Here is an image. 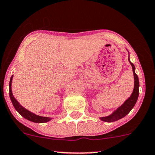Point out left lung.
<instances>
[{"mask_svg": "<svg viewBox=\"0 0 155 155\" xmlns=\"http://www.w3.org/2000/svg\"><path fill=\"white\" fill-rule=\"evenodd\" d=\"M129 61H130V58H129ZM131 65L132 66V71L133 74H134V88L133 90V92L130 97L125 102L119 107L116 111L114 112L110 116L106 117H101V120L104 121H107V122H112V121H115L119 120L123 117L126 116L130 113V111L132 110V109L134 107V106L136 104L137 101L139 93H140V90H139V87H140V84H139V79L138 76L134 71V65L132 62H130Z\"/></svg>", "mask_w": 155, "mask_h": 155, "instance_id": "obj_1", "label": "left lung"}]
</instances>
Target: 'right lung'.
Instances as JSON below:
<instances>
[{
	"mask_svg": "<svg viewBox=\"0 0 155 155\" xmlns=\"http://www.w3.org/2000/svg\"><path fill=\"white\" fill-rule=\"evenodd\" d=\"M12 79H13V76H11V80H10V83H9V95H10V98H11V100L12 101V104L13 107H14V108L15 109V110L20 114L21 116L24 117L25 119H28V120L31 121H33V122L44 123V122H47V121H50L51 119L48 118V117L38 116V115L35 114L31 112V111H29L28 110H27V109L23 108L22 106L18 102L16 99L13 97L12 91H11V83H12Z\"/></svg>",
	"mask_w": 155,
	"mask_h": 155,
	"instance_id": "add662e5",
	"label": "right lung"
}]
</instances>
